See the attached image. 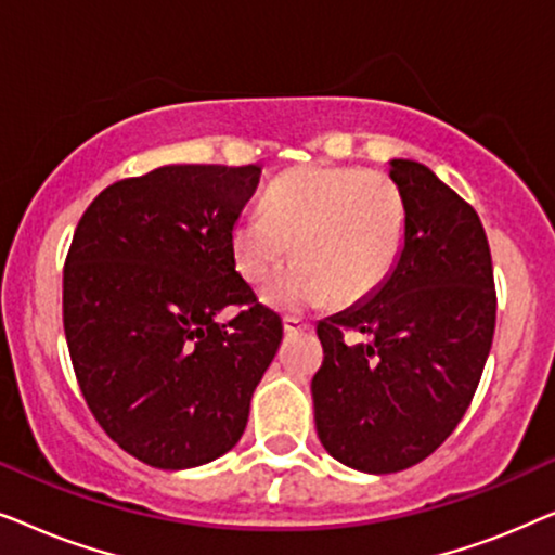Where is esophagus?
I'll use <instances>...</instances> for the list:
<instances>
[{
  "label": "esophagus",
  "instance_id": "34e87169",
  "mask_svg": "<svg viewBox=\"0 0 555 555\" xmlns=\"http://www.w3.org/2000/svg\"><path fill=\"white\" fill-rule=\"evenodd\" d=\"M283 328H285L287 336H293V333L310 331V328H313V325H310L308 321H302V318H298V315H285L283 318Z\"/></svg>",
  "mask_w": 555,
  "mask_h": 555
}]
</instances>
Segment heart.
Segmentation results:
<instances>
[{
	"label": "heart",
	"instance_id": "b5f03b06",
	"mask_svg": "<svg viewBox=\"0 0 555 555\" xmlns=\"http://www.w3.org/2000/svg\"><path fill=\"white\" fill-rule=\"evenodd\" d=\"M232 260L247 283H262L272 308L298 313L369 298L397 268L406 242V204L389 177L359 166H298L272 181L264 211L232 227Z\"/></svg>",
	"mask_w": 555,
	"mask_h": 555
}]
</instances>
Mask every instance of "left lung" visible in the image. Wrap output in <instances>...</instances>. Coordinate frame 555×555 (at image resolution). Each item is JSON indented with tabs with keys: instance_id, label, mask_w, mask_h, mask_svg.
I'll return each mask as SVG.
<instances>
[{
	"instance_id": "8db88e82",
	"label": "left lung",
	"mask_w": 555,
	"mask_h": 555,
	"mask_svg": "<svg viewBox=\"0 0 555 555\" xmlns=\"http://www.w3.org/2000/svg\"><path fill=\"white\" fill-rule=\"evenodd\" d=\"M406 204L397 268L344 313L323 318V366L310 382L331 457L389 475L452 435L480 384L495 333L490 245L477 211L420 162L391 158ZM366 335L351 345L347 333Z\"/></svg>"
}]
</instances>
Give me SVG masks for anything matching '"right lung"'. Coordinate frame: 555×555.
<instances>
[{
  "label": "right lung",
  "instance_id": "obj_1",
  "mask_svg": "<svg viewBox=\"0 0 555 555\" xmlns=\"http://www.w3.org/2000/svg\"><path fill=\"white\" fill-rule=\"evenodd\" d=\"M260 166L173 164L103 189L63 270L80 391L120 450L158 469L222 457L275 359L283 321L234 270L232 227ZM242 307L227 324L216 315Z\"/></svg>",
  "mask_w": 555,
  "mask_h": 555
}]
</instances>
